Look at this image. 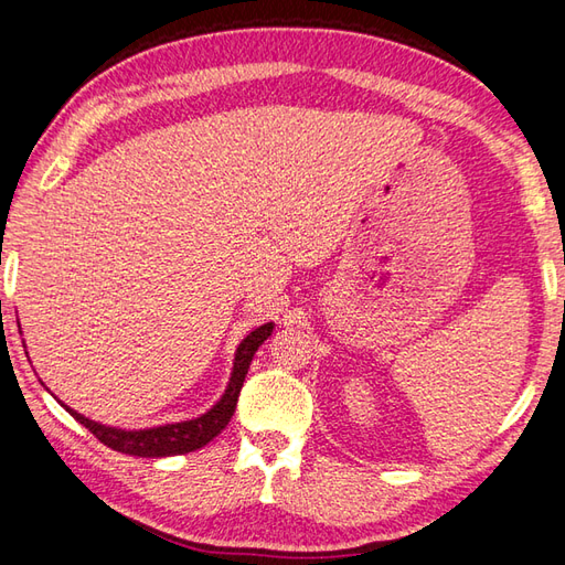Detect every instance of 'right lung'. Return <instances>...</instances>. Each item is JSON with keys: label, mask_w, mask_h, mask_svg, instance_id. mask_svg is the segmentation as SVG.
<instances>
[{"label": "right lung", "mask_w": 565, "mask_h": 565, "mask_svg": "<svg viewBox=\"0 0 565 565\" xmlns=\"http://www.w3.org/2000/svg\"><path fill=\"white\" fill-rule=\"evenodd\" d=\"M273 333V323L258 326L246 335L239 348L235 352V366H232V376L223 397L205 412V415L189 419V422H177V424H164V426H153V429H139V431H127V429H117V426H105L100 422H93L84 415H78L76 409L68 405L62 407L72 415L76 422H81L86 429L98 438L100 444L107 448H113L117 452H127V456L136 458H168V456H184V452L199 450L209 441L225 429L227 422L235 415L237 407V397L244 386L246 371H249V364L254 360L256 350L264 345V340H268Z\"/></svg>", "instance_id": "1"}]
</instances>
